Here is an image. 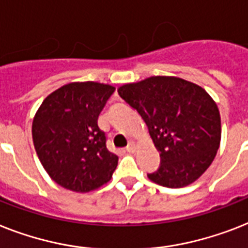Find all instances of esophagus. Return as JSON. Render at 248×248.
Returning <instances> with one entry per match:
<instances>
[{"instance_id":"esophagus-1","label":"esophagus","mask_w":248,"mask_h":248,"mask_svg":"<svg viewBox=\"0 0 248 248\" xmlns=\"http://www.w3.org/2000/svg\"><path fill=\"white\" fill-rule=\"evenodd\" d=\"M135 150H136V145H135L134 142H130V144L127 145V148H126V152L135 153Z\"/></svg>"}]
</instances>
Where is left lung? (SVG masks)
<instances>
[{"mask_svg":"<svg viewBox=\"0 0 248 248\" xmlns=\"http://www.w3.org/2000/svg\"><path fill=\"white\" fill-rule=\"evenodd\" d=\"M118 94L141 116L160 154L149 180L180 188L200 178L222 138L218 106L205 89L176 76H152L120 86Z\"/></svg>","mask_w":248,"mask_h":248,"instance_id":"1","label":"left lung"}]
</instances>
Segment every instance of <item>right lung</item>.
I'll list each match as a JSON object with an SVG mask.
<instances>
[{
    "instance_id": "1",
    "label": "right lung",
    "mask_w": 248,
    "mask_h": 248,
    "mask_svg": "<svg viewBox=\"0 0 248 248\" xmlns=\"http://www.w3.org/2000/svg\"><path fill=\"white\" fill-rule=\"evenodd\" d=\"M116 88L95 81L70 82L43 100L31 135L46 172L63 188L96 190L112 178L118 156L106 146L98 117Z\"/></svg>"
}]
</instances>
